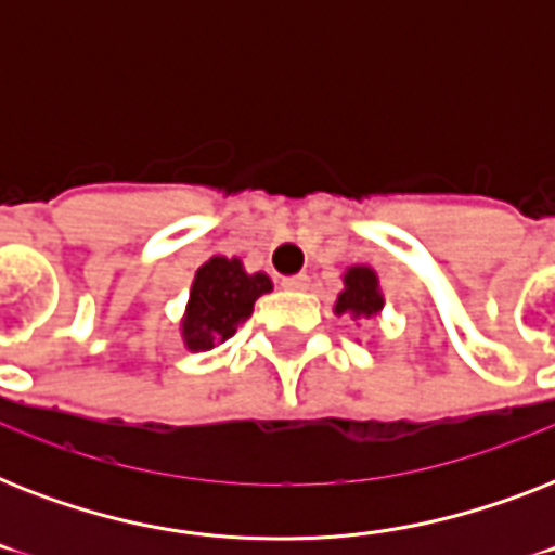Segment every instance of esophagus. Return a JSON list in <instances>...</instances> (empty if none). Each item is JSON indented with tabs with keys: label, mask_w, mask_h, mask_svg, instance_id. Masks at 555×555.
I'll return each instance as SVG.
<instances>
[{
	"label": "esophagus",
	"mask_w": 555,
	"mask_h": 555,
	"mask_svg": "<svg viewBox=\"0 0 555 555\" xmlns=\"http://www.w3.org/2000/svg\"><path fill=\"white\" fill-rule=\"evenodd\" d=\"M308 285H311V276H305V273H296V276L282 279V287H287V291H305Z\"/></svg>",
	"instance_id": "obj_1"
}]
</instances>
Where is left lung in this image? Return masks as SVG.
Instances as JSON below:
<instances>
[{
    "label": "left lung",
    "instance_id": "obj_1",
    "mask_svg": "<svg viewBox=\"0 0 555 555\" xmlns=\"http://www.w3.org/2000/svg\"><path fill=\"white\" fill-rule=\"evenodd\" d=\"M383 308L377 294V276L369 268H351L346 276V291L337 299V313H354V317H374Z\"/></svg>",
    "mask_w": 555,
    "mask_h": 555
}]
</instances>
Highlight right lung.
<instances>
[{"instance_id": "1", "label": "right lung", "mask_w": 555, "mask_h": 555, "mask_svg": "<svg viewBox=\"0 0 555 555\" xmlns=\"http://www.w3.org/2000/svg\"><path fill=\"white\" fill-rule=\"evenodd\" d=\"M270 291L264 273L247 276L238 259H209L195 273L190 308L184 320V339L192 351H207L224 343L253 313V302Z\"/></svg>"}]
</instances>
